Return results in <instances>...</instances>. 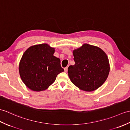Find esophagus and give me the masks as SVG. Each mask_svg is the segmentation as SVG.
Wrapping results in <instances>:
<instances>
[{"label": "esophagus", "instance_id": "obj_1", "mask_svg": "<svg viewBox=\"0 0 130 130\" xmlns=\"http://www.w3.org/2000/svg\"><path fill=\"white\" fill-rule=\"evenodd\" d=\"M68 68L67 67L64 68V71H65V72H68Z\"/></svg>", "mask_w": 130, "mask_h": 130}]
</instances>
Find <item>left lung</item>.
I'll list each match as a JSON object with an SVG mask.
<instances>
[{"mask_svg":"<svg viewBox=\"0 0 130 130\" xmlns=\"http://www.w3.org/2000/svg\"><path fill=\"white\" fill-rule=\"evenodd\" d=\"M74 65L68 68L72 83L83 91L91 92L99 88L110 72L108 57L101 48L88 44L73 50Z\"/></svg>","mask_w":130,"mask_h":130,"instance_id":"1","label":"left lung"}]
</instances>
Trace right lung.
I'll return each mask as SVG.
<instances>
[{"mask_svg": "<svg viewBox=\"0 0 130 130\" xmlns=\"http://www.w3.org/2000/svg\"><path fill=\"white\" fill-rule=\"evenodd\" d=\"M55 51L47 44H41L29 47L23 54L19 65L20 76L32 91L46 90L64 71L60 59L53 55Z\"/></svg>", "mask_w": 130, "mask_h": 130, "instance_id": "add662e5", "label": "right lung"}]
</instances>
